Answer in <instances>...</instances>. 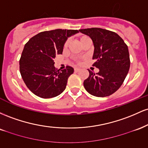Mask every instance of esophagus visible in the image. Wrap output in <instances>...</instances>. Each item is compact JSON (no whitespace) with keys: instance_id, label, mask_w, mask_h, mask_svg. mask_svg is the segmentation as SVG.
Listing matches in <instances>:
<instances>
[{"instance_id":"34e87169","label":"esophagus","mask_w":148,"mask_h":148,"mask_svg":"<svg viewBox=\"0 0 148 148\" xmlns=\"http://www.w3.org/2000/svg\"><path fill=\"white\" fill-rule=\"evenodd\" d=\"M80 70H81V69H79V68H74V71H75L76 72H79Z\"/></svg>"}]
</instances>
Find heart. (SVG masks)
I'll return each mask as SVG.
<instances>
[{
	"mask_svg": "<svg viewBox=\"0 0 148 148\" xmlns=\"http://www.w3.org/2000/svg\"><path fill=\"white\" fill-rule=\"evenodd\" d=\"M79 42L81 44V45H83V44L85 42L88 41V40H90V39L89 38V37L86 36V35H81V36L79 37ZM68 45H69V40H67L65 42H64V46H63V49H66L68 47ZM76 62H80V60H76Z\"/></svg>",
	"mask_w": 148,
	"mask_h": 148,
	"instance_id": "1",
	"label": "heart"
}]
</instances>
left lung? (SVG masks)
Returning <instances> with one entry per match:
<instances>
[{"mask_svg":"<svg viewBox=\"0 0 148 148\" xmlns=\"http://www.w3.org/2000/svg\"><path fill=\"white\" fill-rule=\"evenodd\" d=\"M94 45L93 66L99 69L84 82L85 89L93 96L104 97L114 93L123 84L130 67L128 47L116 33L99 28L80 29Z\"/></svg>","mask_w":148,"mask_h":148,"instance_id":"obj_1","label":"left lung"}]
</instances>
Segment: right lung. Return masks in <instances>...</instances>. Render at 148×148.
Returning <instances> with one entry per match:
<instances>
[{"label":"right lung","instance_id":"right-lung-1","mask_svg":"<svg viewBox=\"0 0 148 148\" xmlns=\"http://www.w3.org/2000/svg\"><path fill=\"white\" fill-rule=\"evenodd\" d=\"M77 33L78 30L44 31L25 44L19 60L20 73L25 84L35 95L47 99L64 90L74 69L67 66L66 69L57 70L53 59L62 54L67 37Z\"/></svg>","mask_w":148,"mask_h":148}]
</instances>
